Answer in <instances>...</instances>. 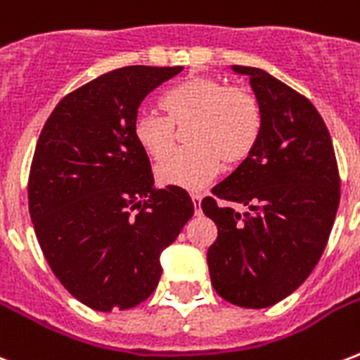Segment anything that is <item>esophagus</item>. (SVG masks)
<instances>
[{
  "label": "esophagus",
  "instance_id": "34e87169",
  "mask_svg": "<svg viewBox=\"0 0 360 360\" xmlns=\"http://www.w3.org/2000/svg\"><path fill=\"white\" fill-rule=\"evenodd\" d=\"M191 198H192V204H194V210H196V215H200V204H202V194L200 192H192L191 194Z\"/></svg>",
  "mask_w": 360,
  "mask_h": 360
}]
</instances>
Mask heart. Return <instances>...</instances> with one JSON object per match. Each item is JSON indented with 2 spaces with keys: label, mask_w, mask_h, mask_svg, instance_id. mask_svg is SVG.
<instances>
[{
  "label": "heart",
  "mask_w": 360,
  "mask_h": 360,
  "mask_svg": "<svg viewBox=\"0 0 360 360\" xmlns=\"http://www.w3.org/2000/svg\"><path fill=\"white\" fill-rule=\"evenodd\" d=\"M162 111H139L131 120V136L145 155L162 162L176 141L175 127L187 129L188 150L180 151L156 169L164 185L198 188L223 166H240L259 147L264 113L251 90L221 79L191 75L162 92Z\"/></svg>",
  "instance_id": "obj_1"
}]
</instances>
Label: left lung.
Segmentation results:
<instances>
[{"label": "left lung", "instance_id": "obj_1", "mask_svg": "<svg viewBox=\"0 0 360 360\" xmlns=\"http://www.w3.org/2000/svg\"><path fill=\"white\" fill-rule=\"evenodd\" d=\"M249 75L264 113L259 147L202 200L217 224L207 249L217 295L241 308H268L295 292L319 262L340 205L333 139L314 103L259 68ZM221 201L247 205L243 216Z\"/></svg>", "mask_w": 360, "mask_h": 360}]
</instances>
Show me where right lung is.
<instances>
[{"label":"right lung","mask_w":360,"mask_h":360,"mask_svg":"<svg viewBox=\"0 0 360 360\" xmlns=\"http://www.w3.org/2000/svg\"><path fill=\"white\" fill-rule=\"evenodd\" d=\"M183 70L128 65L64 96L46 119L27 205L46 262L71 296L98 311L130 309L160 279V253L194 213L185 188L156 191L131 136L143 98Z\"/></svg>","instance_id":"obj_1"}]
</instances>
